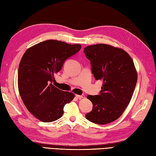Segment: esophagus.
Masks as SVG:
<instances>
[{
  "mask_svg": "<svg viewBox=\"0 0 156 156\" xmlns=\"http://www.w3.org/2000/svg\"><path fill=\"white\" fill-rule=\"evenodd\" d=\"M76 97H77L79 99H81V98H84L85 97V96L84 94H81V95H78V94H76Z\"/></svg>",
  "mask_w": 156,
  "mask_h": 156,
  "instance_id": "34e87169",
  "label": "esophagus"
}]
</instances>
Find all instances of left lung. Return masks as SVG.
I'll return each mask as SVG.
<instances>
[{"label": "left lung", "instance_id": "obj_1", "mask_svg": "<svg viewBox=\"0 0 156 156\" xmlns=\"http://www.w3.org/2000/svg\"><path fill=\"white\" fill-rule=\"evenodd\" d=\"M96 80L102 81L98 95H88L93 109L86 119L97 124L117 120L130 102L137 83V72L131 57L122 49L99 44L84 48Z\"/></svg>", "mask_w": 156, "mask_h": 156}]
</instances>
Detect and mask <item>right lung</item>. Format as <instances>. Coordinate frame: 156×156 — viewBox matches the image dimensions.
Returning <instances> with one entry per match:
<instances>
[{
  "label": "right lung",
  "mask_w": 156,
  "mask_h": 156,
  "mask_svg": "<svg viewBox=\"0 0 156 156\" xmlns=\"http://www.w3.org/2000/svg\"><path fill=\"white\" fill-rule=\"evenodd\" d=\"M80 44L49 40L28 48L19 64L18 90L28 111L44 122L60 119L63 107L73 99V93L52 85L54 74L66 60L80 50Z\"/></svg>",
  "instance_id": "1"
}]
</instances>
